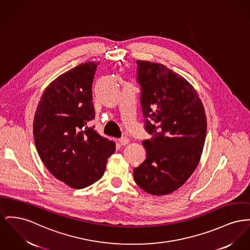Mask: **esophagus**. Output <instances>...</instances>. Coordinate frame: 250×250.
<instances>
[{"instance_id": "34e87169", "label": "esophagus", "mask_w": 250, "mask_h": 250, "mask_svg": "<svg viewBox=\"0 0 250 250\" xmlns=\"http://www.w3.org/2000/svg\"><path fill=\"white\" fill-rule=\"evenodd\" d=\"M128 143H129V140L127 138H122L119 140L120 146H126V145H128Z\"/></svg>"}]
</instances>
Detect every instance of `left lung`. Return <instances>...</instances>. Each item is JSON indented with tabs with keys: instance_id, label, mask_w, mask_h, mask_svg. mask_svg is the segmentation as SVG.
I'll use <instances>...</instances> for the list:
<instances>
[{
	"instance_id": "8db88e82",
	"label": "left lung",
	"mask_w": 250,
	"mask_h": 250,
	"mask_svg": "<svg viewBox=\"0 0 250 250\" xmlns=\"http://www.w3.org/2000/svg\"><path fill=\"white\" fill-rule=\"evenodd\" d=\"M146 129V159L133 171L137 185L152 195L180 188L197 167L207 134L205 108L197 91L165 65L137 60Z\"/></svg>"
}]
</instances>
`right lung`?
I'll return each instance as SVG.
<instances>
[{
    "instance_id": "obj_1",
    "label": "right lung",
    "mask_w": 250,
    "mask_h": 250,
    "mask_svg": "<svg viewBox=\"0 0 250 250\" xmlns=\"http://www.w3.org/2000/svg\"><path fill=\"white\" fill-rule=\"evenodd\" d=\"M99 62H85L45 88L34 123V141L49 172L74 189L103 176L115 144L88 126L94 118L91 86Z\"/></svg>"
}]
</instances>
